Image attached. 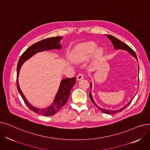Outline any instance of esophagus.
<instances>
[{"mask_svg": "<svg viewBox=\"0 0 150 150\" xmlns=\"http://www.w3.org/2000/svg\"><path fill=\"white\" fill-rule=\"evenodd\" d=\"M84 78V75L82 74H79L76 76V80H81Z\"/></svg>", "mask_w": 150, "mask_h": 150, "instance_id": "esophagus-1", "label": "esophagus"}]
</instances>
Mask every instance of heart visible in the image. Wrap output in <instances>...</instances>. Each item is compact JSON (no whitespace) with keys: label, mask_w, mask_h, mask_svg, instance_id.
<instances>
[{"label":"heart","mask_w":150,"mask_h":150,"mask_svg":"<svg viewBox=\"0 0 150 150\" xmlns=\"http://www.w3.org/2000/svg\"><path fill=\"white\" fill-rule=\"evenodd\" d=\"M97 44L94 42H88L78 45L72 51L71 58L76 62H81L88 59L91 54L94 52ZM103 55V50L101 48L96 49L94 53L93 59L96 62L100 61Z\"/></svg>","instance_id":"obj_1"}]
</instances>
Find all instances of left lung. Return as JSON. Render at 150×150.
I'll use <instances>...</instances> for the list:
<instances>
[{"label": "left lung", "mask_w": 150, "mask_h": 150, "mask_svg": "<svg viewBox=\"0 0 150 150\" xmlns=\"http://www.w3.org/2000/svg\"><path fill=\"white\" fill-rule=\"evenodd\" d=\"M106 36L111 40V41L112 42L113 45H114V49H116V50H118V49H121V50H125V51H127L128 52H129L132 56H133L134 57L137 61V55L136 54V53L134 52V51L131 48H130V47L126 44L125 43L122 42L120 40H119V39H117L116 38H115L114 36H112V35H106ZM139 71V66H138V72ZM91 88H92V83H91ZM89 97L91 100V101H92V103L96 105V106H97V108L98 109H99L100 111L101 112H103V113H105V114H115V113H117V112H122L123 110H124L126 108H127V106L131 103V101L132 100H131V101L129 102V103H128L127 105H125L124 107L122 108L121 109H118V110H108V109H103L101 108L100 107H99L98 106H97L95 101H94V100H93V98H92V94H91V92L90 91L89 92Z\"/></svg>", "instance_id": "obj_1"}]
</instances>
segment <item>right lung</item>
I'll list each match as a JSON object with an SVG mask.
<instances>
[{"label": "right lung", "mask_w": 150, "mask_h": 150, "mask_svg": "<svg viewBox=\"0 0 150 150\" xmlns=\"http://www.w3.org/2000/svg\"><path fill=\"white\" fill-rule=\"evenodd\" d=\"M62 38L61 36L52 37L45 39L44 40L35 43L34 44L31 45L30 47H28V48L23 53L18 61V64L17 66L16 80L18 90L23 100L24 101L25 103L29 108V109H31V111H33L34 112L38 114L39 115L50 116L56 114L59 110L67 103L68 98L70 96L71 89H72V87L74 86L76 82V78H66V79L62 80L61 81L59 89L58 91L56 96L54 97L53 103L49 107L42 109H39L33 106V105H31L27 101L24 95H23V93L21 91L18 82L19 71L22 65L23 64V63L27 60H28L29 58H30L35 53L38 52H43L45 50L60 49L61 48V45L59 44V42Z\"/></svg>", "instance_id": "obj_1"}]
</instances>
